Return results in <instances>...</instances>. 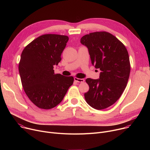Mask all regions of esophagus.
Wrapping results in <instances>:
<instances>
[{"label": "esophagus", "mask_w": 150, "mask_h": 150, "mask_svg": "<svg viewBox=\"0 0 150 150\" xmlns=\"http://www.w3.org/2000/svg\"><path fill=\"white\" fill-rule=\"evenodd\" d=\"M74 80L77 82H84V79H81V78H74Z\"/></svg>", "instance_id": "obj_1"}]
</instances>
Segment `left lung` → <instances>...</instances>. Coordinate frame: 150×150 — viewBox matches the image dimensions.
Wrapping results in <instances>:
<instances>
[{"mask_svg":"<svg viewBox=\"0 0 150 150\" xmlns=\"http://www.w3.org/2000/svg\"><path fill=\"white\" fill-rule=\"evenodd\" d=\"M81 43L88 48L92 65L101 71L98 79L85 80L90 88L84 94L85 99L95 109L108 108L120 98L129 77L127 49L115 36L105 31L85 35Z\"/></svg>","mask_w":150,"mask_h":150,"instance_id":"1","label":"left lung"}]
</instances>
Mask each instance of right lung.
Listing matches in <instances>:
<instances>
[{"mask_svg":"<svg viewBox=\"0 0 150 150\" xmlns=\"http://www.w3.org/2000/svg\"><path fill=\"white\" fill-rule=\"evenodd\" d=\"M69 37L58 34L42 35L23 50L19 72L24 91L38 108L50 109L63 99L74 77L55 74L53 66L61 60V54Z\"/></svg>","mask_w":150,"mask_h":150,"instance_id":"right-lung-1","label":"right lung"}]
</instances>
